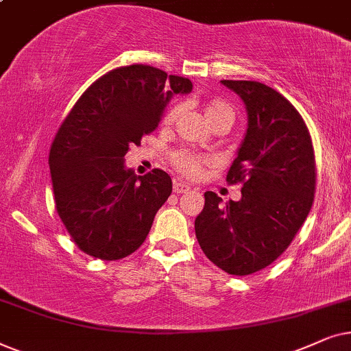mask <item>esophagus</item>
Returning <instances> with one entry per match:
<instances>
[{
  "mask_svg": "<svg viewBox=\"0 0 351 351\" xmlns=\"http://www.w3.org/2000/svg\"><path fill=\"white\" fill-rule=\"evenodd\" d=\"M191 188L188 184L184 183H180V181H175V184H173V193L175 194H183L186 191H189Z\"/></svg>",
  "mask_w": 351,
  "mask_h": 351,
  "instance_id": "34e87169",
  "label": "esophagus"
}]
</instances>
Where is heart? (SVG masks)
Listing matches in <instances>:
<instances>
[{
    "label": "heart",
    "instance_id": "b5f03b06",
    "mask_svg": "<svg viewBox=\"0 0 351 351\" xmlns=\"http://www.w3.org/2000/svg\"><path fill=\"white\" fill-rule=\"evenodd\" d=\"M204 115L212 127H218V125L231 127L236 117L234 109L226 101L217 99V97L205 102ZM176 117H178V107H171L165 115V123H173L176 120ZM171 163L186 178H195V176H199L202 173L204 167L207 165L208 160L200 156H195V154L180 151L173 154Z\"/></svg>",
    "mask_w": 351,
    "mask_h": 351
}]
</instances>
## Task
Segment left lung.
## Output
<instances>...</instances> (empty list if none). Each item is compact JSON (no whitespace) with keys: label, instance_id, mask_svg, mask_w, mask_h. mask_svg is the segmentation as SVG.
<instances>
[{"label":"left lung","instance_id":"1","mask_svg":"<svg viewBox=\"0 0 351 351\" xmlns=\"http://www.w3.org/2000/svg\"><path fill=\"white\" fill-rule=\"evenodd\" d=\"M221 83L244 101L249 121L226 176L242 184V197L221 205L207 191L194 228L212 263L247 276L278 260L305 223L315 199V151L302 115L281 93L260 82Z\"/></svg>","mask_w":351,"mask_h":351}]
</instances>
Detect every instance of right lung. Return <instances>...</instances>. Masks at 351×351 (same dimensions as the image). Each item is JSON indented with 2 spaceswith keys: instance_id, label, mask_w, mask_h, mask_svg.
Wrapping results in <instances>:
<instances>
[{
  "instance_id": "1",
  "label": "right lung",
  "mask_w": 351,
  "mask_h": 351,
  "mask_svg": "<svg viewBox=\"0 0 351 351\" xmlns=\"http://www.w3.org/2000/svg\"><path fill=\"white\" fill-rule=\"evenodd\" d=\"M189 78L144 64L110 70L75 102L49 151L56 208L78 249L99 260L132 255L171 194L168 173L136 176L125 167L130 146L160 123Z\"/></svg>"
}]
</instances>
